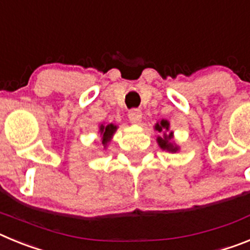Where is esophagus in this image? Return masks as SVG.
Returning a JSON list of instances; mask_svg holds the SVG:
<instances>
[{
    "instance_id": "obj_1",
    "label": "esophagus",
    "mask_w": 250,
    "mask_h": 250,
    "mask_svg": "<svg viewBox=\"0 0 250 250\" xmlns=\"http://www.w3.org/2000/svg\"><path fill=\"white\" fill-rule=\"evenodd\" d=\"M129 120L132 124H140L141 123V111L139 109H131L129 111Z\"/></svg>"
}]
</instances>
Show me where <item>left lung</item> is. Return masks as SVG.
Masks as SVG:
<instances>
[{
    "label": "left lung",
    "instance_id": "8db88e82",
    "mask_svg": "<svg viewBox=\"0 0 250 250\" xmlns=\"http://www.w3.org/2000/svg\"><path fill=\"white\" fill-rule=\"evenodd\" d=\"M154 130L160 132L161 135L156 138V143L161 150L167 152H178L180 146L174 140V131L170 130V123L167 120H160L154 125Z\"/></svg>",
    "mask_w": 250,
    "mask_h": 250
}]
</instances>
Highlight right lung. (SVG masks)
<instances>
[{"label":"right lung","instance_id":"add662e5","mask_svg":"<svg viewBox=\"0 0 250 250\" xmlns=\"http://www.w3.org/2000/svg\"><path fill=\"white\" fill-rule=\"evenodd\" d=\"M118 130V125H114V124H100L99 126V135L101 138V143H103L104 149H107V145H109L110 141L112 140V136Z\"/></svg>","mask_w":250,"mask_h":250}]
</instances>
